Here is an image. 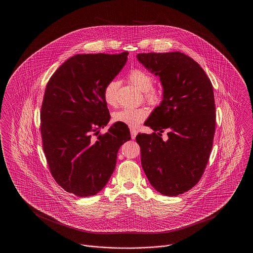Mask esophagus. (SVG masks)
<instances>
[{
    "label": "esophagus",
    "mask_w": 253,
    "mask_h": 253,
    "mask_svg": "<svg viewBox=\"0 0 253 253\" xmlns=\"http://www.w3.org/2000/svg\"><path fill=\"white\" fill-rule=\"evenodd\" d=\"M136 133H137V131L135 130V129H131V136H132V139H134L135 138V135H136Z\"/></svg>",
    "instance_id": "34e87169"
}]
</instances>
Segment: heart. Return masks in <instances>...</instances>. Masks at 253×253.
<instances>
[{
  "mask_svg": "<svg viewBox=\"0 0 253 253\" xmlns=\"http://www.w3.org/2000/svg\"><path fill=\"white\" fill-rule=\"evenodd\" d=\"M129 80L132 84L143 92L144 99L151 105H159L163 99V92L161 89L155 87V78L142 69H133L129 74ZM119 82L113 80L109 82L103 88L104 101L110 105L115 106L118 102L117 93ZM148 118V111L145 108H123L114 113L113 120L115 122L124 123L130 127H136L138 124Z\"/></svg>",
  "mask_w": 253,
  "mask_h": 253,
  "instance_id": "1",
  "label": "heart"
}]
</instances>
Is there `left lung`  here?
I'll list each match as a JSON object with an SVG mask.
<instances>
[{"label": "left lung", "instance_id": "left-lung-1", "mask_svg": "<svg viewBox=\"0 0 253 253\" xmlns=\"http://www.w3.org/2000/svg\"><path fill=\"white\" fill-rule=\"evenodd\" d=\"M139 60L159 76L161 104L145 122L154 130L139 133L141 165L158 193L176 196L194 187L204 173L215 132L212 84L202 67L181 52L141 53ZM169 131V140L161 136Z\"/></svg>", "mask_w": 253, "mask_h": 253}]
</instances>
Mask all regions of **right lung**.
<instances>
[{
  "instance_id": "obj_1",
  "label": "right lung",
  "mask_w": 253,
  "mask_h": 253,
  "mask_svg": "<svg viewBox=\"0 0 253 253\" xmlns=\"http://www.w3.org/2000/svg\"><path fill=\"white\" fill-rule=\"evenodd\" d=\"M128 54L76 55L46 84L41 110L42 149L50 173L67 193L86 197L101 191L121 145L131 139L124 123L99 133L111 118L103 88L121 72Z\"/></svg>"
}]
</instances>
